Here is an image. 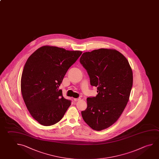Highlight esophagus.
Returning a JSON list of instances; mask_svg holds the SVG:
<instances>
[{
	"mask_svg": "<svg viewBox=\"0 0 159 159\" xmlns=\"http://www.w3.org/2000/svg\"><path fill=\"white\" fill-rule=\"evenodd\" d=\"M80 98H74V101H75V102L79 101V100H80Z\"/></svg>",
	"mask_w": 159,
	"mask_h": 159,
	"instance_id": "1",
	"label": "esophagus"
}]
</instances>
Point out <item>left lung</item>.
Segmentation results:
<instances>
[{
  "label": "left lung",
  "mask_w": 159,
  "mask_h": 159,
  "mask_svg": "<svg viewBox=\"0 0 159 159\" xmlns=\"http://www.w3.org/2000/svg\"><path fill=\"white\" fill-rule=\"evenodd\" d=\"M80 62L86 69L96 97L88 98L81 111L90 127L99 131L117 122L128 103L133 85V73L125 56L114 49L100 48L86 52Z\"/></svg>",
  "instance_id": "obj_1"
}]
</instances>
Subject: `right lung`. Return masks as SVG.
Masks as SVG:
<instances>
[{
  "label": "right lung",
  "mask_w": 159,
  "mask_h": 159,
  "mask_svg": "<svg viewBox=\"0 0 159 159\" xmlns=\"http://www.w3.org/2000/svg\"><path fill=\"white\" fill-rule=\"evenodd\" d=\"M81 53L46 45L27 59L21 76V93L28 111L39 124L50 126L59 122L71 105L59 86Z\"/></svg>",
  "instance_id": "obj_1"
}]
</instances>
